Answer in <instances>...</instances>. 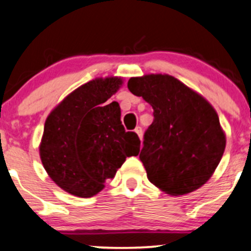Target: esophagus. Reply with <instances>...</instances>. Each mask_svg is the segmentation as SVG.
Returning a JSON list of instances; mask_svg holds the SVG:
<instances>
[{
	"instance_id": "1",
	"label": "esophagus",
	"mask_w": 251,
	"mask_h": 251,
	"mask_svg": "<svg viewBox=\"0 0 251 251\" xmlns=\"http://www.w3.org/2000/svg\"><path fill=\"white\" fill-rule=\"evenodd\" d=\"M135 133L138 134L139 135V138H143V128H141V126H136L135 128Z\"/></svg>"
}]
</instances>
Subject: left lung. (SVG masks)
<instances>
[{
  "label": "left lung",
  "instance_id": "1",
  "mask_svg": "<svg viewBox=\"0 0 251 251\" xmlns=\"http://www.w3.org/2000/svg\"><path fill=\"white\" fill-rule=\"evenodd\" d=\"M128 89L153 108L140 152L150 182L170 196L200 188L215 172L226 146L214 107L169 75L131 77Z\"/></svg>",
  "mask_w": 251,
  "mask_h": 251
}]
</instances>
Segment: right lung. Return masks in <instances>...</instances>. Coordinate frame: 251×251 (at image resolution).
Listing matches in <instances>:
<instances>
[{
    "mask_svg": "<svg viewBox=\"0 0 251 251\" xmlns=\"http://www.w3.org/2000/svg\"><path fill=\"white\" fill-rule=\"evenodd\" d=\"M120 77L97 78L70 93L47 117L40 156L49 177L76 197L89 198L115 177L126 157L138 156L140 140L126 131L117 101Z\"/></svg>",
    "mask_w": 251,
    "mask_h": 251,
    "instance_id": "1",
    "label": "right lung"
}]
</instances>
